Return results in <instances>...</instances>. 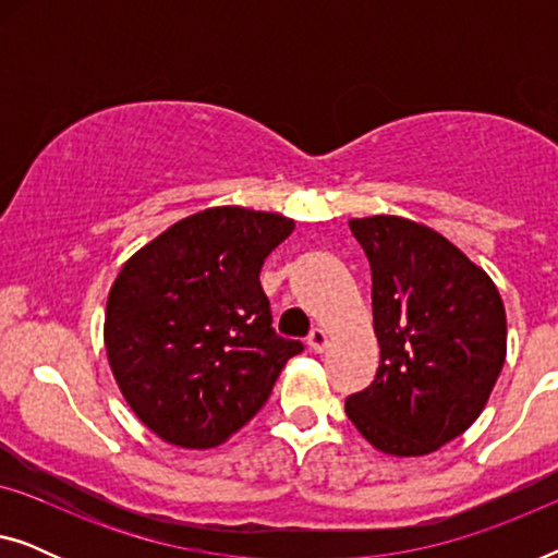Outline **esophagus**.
<instances>
[{
  "label": "esophagus",
  "mask_w": 558,
  "mask_h": 558,
  "mask_svg": "<svg viewBox=\"0 0 558 558\" xmlns=\"http://www.w3.org/2000/svg\"><path fill=\"white\" fill-rule=\"evenodd\" d=\"M307 342H310V348L315 350V353H323V350L327 348V332L323 330V327H315V330L310 332Z\"/></svg>",
  "instance_id": "1"
}]
</instances>
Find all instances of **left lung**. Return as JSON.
Returning <instances> with one entry per match:
<instances>
[{
  "instance_id": "1",
  "label": "left lung",
  "mask_w": 558,
  "mask_h": 558,
  "mask_svg": "<svg viewBox=\"0 0 558 558\" xmlns=\"http://www.w3.org/2000/svg\"><path fill=\"white\" fill-rule=\"evenodd\" d=\"M371 262L380 365L345 414L380 452L422 457L483 414L506 363V307L454 243L399 216L353 218Z\"/></svg>"
}]
</instances>
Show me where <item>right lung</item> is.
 <instances>
[{
  "instance_id": "add662e5",
  "label": "right lung",
  "mask_w": 558,
  "mask_h": 558,
  "mask_svg": "<svg viewBox=\"0 0 558 558\" xmlns=\"http://www.w3.org/2000/svg\"><path fill=\"white\" fill-rule=\"evenodd\" d=\"M294 231L239 205L178 220L121 266L106 302L113 378L140 422L185 449L218 447L269 399L304 345L279 338L264 258Z\"/></svg>"
}]
</instances>
